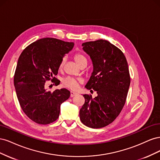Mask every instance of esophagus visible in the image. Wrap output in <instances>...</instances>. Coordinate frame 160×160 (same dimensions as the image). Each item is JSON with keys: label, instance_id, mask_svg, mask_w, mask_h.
I'll return each instance as SVG.
<instances>
[{"label": "esophagus", "instance_id": "obj_1", "mask_svg": "<svg viewBox=\"0 0 160 160\" xmlns=\"http://www.w3.org/2000/svg\"><path fill=\"white\" fill-rule=\"evenodd\" d=\"M77 95V93H75V92H74V91H71L70 92V96L71 97V98H72V97L76 96Z\"/></svg>", "mask_w": 160, "mask_h": 160}]
</instances>
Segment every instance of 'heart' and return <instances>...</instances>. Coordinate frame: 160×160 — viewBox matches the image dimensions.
I'll return each instance as SVG.
<instances>
[{
  "label": "heart",
  "instance_id": "b5f03b06",
  "mask_svg": "<svg viewBox=\"0 0 160 160\" xmlns=\"http://www.w3.org/2000/svg\"><path fill=\"white\" fill-rule=\"evenodd\" d=\"M74 59L75 62L78 64L79 66H81L84 63H88V60H87L86 57L83 55L81 54V53H76L74 55ZM65 63V58H62L61 60L60 63L59 65V69H62V67H64ZM82 79H76L74 77H67L64 78L62 81V84L65 88H69L71 89H75L78 88V85L79 83H81Z\"/></svg>",
  "mask_w": 160,
  "mask_h": 160
}]
</instances>
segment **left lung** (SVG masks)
Here are the masks:
<instances>
[{
    "label": "left lung",
    "instance_id": "left-lung-1",
    "mask_svg": "<svg viewBox=\"0 0 160 160\" xmlns=\"http://www.w3.org/2000/svg\"><path fill=\"white\" fill-rule=\"evenodd\" d=\"M82 46L93 65L85 88L96 91L98 96L93 99L83 95L80 119L89 128H104L117 118L125 103L130 85L128 64L123 52L106 40L86 42Z\"/></svg>",
    "mask_w": 160,
    "mask_h": 160
}]
</instances>
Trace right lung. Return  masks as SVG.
I'll use <instances>...</instances> for the list:
<instances>
[{
  "label": "right lung",
  "mask_w": 160,
  "mask_h": 160,
  "mask_svg": "<svg viewBox=\"0 0 160 160\" xmlns=\"http://www.w3.org/2000/svg\"><path fill=\"white\" fill-rule=\"evenodd\" d=\"M74 46L73 42L43 38L27 46L18 58L14 75L17 98L24 113L32 122L47 125L55 122L60 105L70 97L67 89L47 91L45 82L52 81L61 60Z\"/></svg>",
  "instance_id": "obj_1"
}]
</instances>
